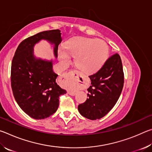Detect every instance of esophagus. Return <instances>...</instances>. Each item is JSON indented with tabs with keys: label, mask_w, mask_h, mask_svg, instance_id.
Here are the masks:
<instances>
[{
	"label": "esophagus",
	"mask_w": 152,
	"mask_h": 152,
	"mask_svg": "<svg viewBox=\"0 0 152 152\" xmlns=\"http://www.w3.org/2000/svg\"><path fill=\"white\" fill-rule=\"evenodd\" d=\"M75 75H76V76H75ZM63 76L65 77V75H63ZM72 76L73 78H76L78 81H79V78H80V73L79 72H78V71H75V72H74L73 73L72 75ZM68 93L69 94H70V95H74V94H75V93H74V92H70V91H68Z\"/></svg>",
	"instance_id": "obj_1"
}]
</instances>
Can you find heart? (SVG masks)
Segmentation results:
<instances>
[{
    "label": "heart",
    "mask_w": 152,
    "mask_h": 152,
    "mask_svg": "<svg viewBox=\"0 0 152 152\" xmlns=\"http://www.w3.org/2000/svg\"><path fill=\"white\" fill-rule=\"evenodd\" d=\"M58 55L64 64L70 63V56H73L79 69L86 74H92L103 66L109 55V48L102 40L76 37L69 39L64 48H59Z\"/></svg>",
    "instance_id": "1"
}]
</instances>
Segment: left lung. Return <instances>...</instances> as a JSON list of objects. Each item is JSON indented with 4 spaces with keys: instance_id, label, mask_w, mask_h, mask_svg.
I'll return each mask as SVG.
<instances>
[{
    "instance_id": "8db88e82",
    "label": "left lung",
    "mask_w": 152,
    "mask_h": 152,
    "mask_svg": "<svg viewBox=\"0 0 152 152\" xmlns=\"http://www.w3.org/2000/svg\"><path fill=\"white\" fill-rule=\"evenodd\" d=\"M89 78L91 85L87 89L88 99L78 105V109L87 119H100L113 109L122 92L124 73L120 56L115 53L110 56L101 68Z\"/></svg>"
}]
</instances>
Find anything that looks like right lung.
Here are the masks:
<instances>
[{
	"instance_id": "right-lung-1",
	"label": "right lung",
	"mask_w": 152,
	"mask_h": 152,
	"mask_svg": "<svg viewBox=\"0 0 152 152\" xmlns=\"http://www.w3.org/2000/svg\"><path fill=\"white\" fill-rule=\"evenodd\" d=\"M42 39L54 45L53 51L57 57L61 42L60 31H45L23 41L11 64V88L15 101L20 109L35 119H45L56 113L59 96L66 93L56 82L58 75L53 71L52 61L35 58L33 55V47Z\"/></svg>"
}]
</instances>
